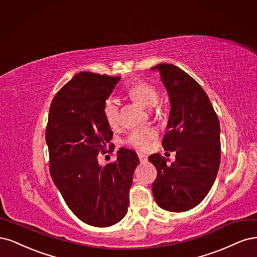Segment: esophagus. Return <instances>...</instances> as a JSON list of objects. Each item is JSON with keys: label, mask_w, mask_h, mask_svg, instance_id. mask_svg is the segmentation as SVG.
Listing matches in <instances>:
<instances>
[{"label": "esophagus", "mask_w": 257, "mask_h": 257, "mask_svg": "<svg viewBox=\"0 0 257 257\" xmlns=\"http://www.w3.org/2000/svg\"><path fill=\"white\" fill-rule=\"evenodd\" d=\"M138 156H139V159H140L141 163H146L148 161V157L146 155L140 153V154H138Z\"/></svg>", "instance_id": "esophagus-1"}]
</instances>
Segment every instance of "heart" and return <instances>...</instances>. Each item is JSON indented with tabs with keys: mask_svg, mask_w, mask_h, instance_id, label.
Here are the masks:
<instances>
[{
	"mask_svg": "<svg viewBox=\"0 0 257 257\" xmlns=\"http://www.w3.org/2000/svg\"><path fill=\"white\" fill-rule=\"evenodd\" d=\"M126 94L135 102L142 105L145 109H153L158 102L159 92L155 86L138 82L135 85L127 88ZM103 116L111 127L117 125L118 122V104L112 98L106 99L102 107ZM156 138V132L153 129L142 128L132 131L128 136L126 143L139 151H147L151 146V142Z\"/></svg>",
	"mask_w": 257,
	"mask_h": 257,
	"instance_id": "obj_1",
	"label": "heart"
}]
</instances>
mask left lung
<instances>
[{
	"mask_svg": "<svg viewBox=\"0 0 257 257\" xmlns=\"http://www.w3.org/2000/svg\"><path fill=\"white\" fill-rule=\"evenodd\" d=\"M152 70L160 73L171 102L162 146L176 152L171 165L160 154L148 158L158 172L153 193L161 208L187 211L204 200L216 180L221 154L220 122L205 90L188 73L172 64H158Z\"/></svg>",
	"mask_w": 257,
	"mask_h": 257,
	"instance_id": "1",
	"label": "left lung"
}]
</instances>
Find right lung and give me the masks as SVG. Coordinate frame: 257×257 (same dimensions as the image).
I'll use <instances>...</instances> for the list:
<instances>
[{
  "instance_id": "obj_1",
  "label": "right lung",
  "mask_w": 257,
  "mask_h": 257,
  "mask_svg": "<svg viewBox=\"0 0 257 257\" xmlns=\"http://www.w3.org/2000/svg\"><path fill=\"white\" fill-rule=\"evenodd\" d=\"M120 77L80 72L57 93L49 110L46 142L50 174L66 204L86 224L106 227L126 216L129 190L140 160L119 148L116 161L101 167L113 132L102 107Z\"/></svg>"
}]
</instances>
